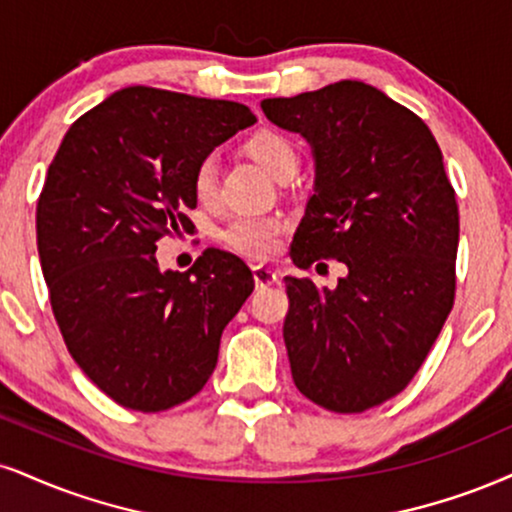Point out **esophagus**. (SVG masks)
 <instances>
[{
  "label": "esophagus",
  "mask_w": 512,
  "mask_h": 512,
  "mask_svg": "<svg viewBox=\"0 0 512 512\" xmlns=\"http://www.w3.org/2000/svg\"><path fill=\"white\" fill-rule=\"evenodd\" d=\"M280 280L277 273L273 268L268 266H254V282H256V289H263V287H270L275 285V282Z\"/></svg>",
  "instance_id": "obj_1"
}]
</instances>
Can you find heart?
Masks as SVG:
<instances>
[{"label":"heart","instance_id":"obj_1","mask_svg":"<svg viewBox=\"0 0 512 512\" xmlns=\"http://www.w3.org/2000/svg\"><path fill=\"white\" fill-rule=\"evenodd\" d=\"M244 151L273 180L289 178L294 173L299 154L285 135L275 130H256L244 140ZM194 199L199 204H213L218 194V161L213 154L201 156L189 175ZM285 220L280 216H237L220 230V239L237 254L249 258H268L277 251Z\"/></svg>","mask_w":512,"mask_h":512}]
</instances>
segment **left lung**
Instances as JSON below:
<instances>
[{"label":"left lung","instance_id":"obj_1","mask_svg":"<svg viewBox=\"0 0 512 512\" xmlns=\"http://www.w3.org/2000/svg\"><path fill=\"white\" fill-rule=\"evenodd\" d=\"M313 147L315 192L294 266L342 261L337 287L285 277V346L296 389L332 413L394 399L425 363L456 296L458 204L420 116L377 87L342 80L263 99Z\"/></svg>","mask_w":512,"mask_h":512}]
</instances>
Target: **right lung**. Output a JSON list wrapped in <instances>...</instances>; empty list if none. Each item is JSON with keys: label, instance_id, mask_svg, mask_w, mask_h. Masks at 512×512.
Wrapping results in <instances>:
<instances>
[{"label": "right lung", "instance_id": "1", "mask_svg": "<svg viewBox=\"0 0 512 512\" xmlns=\"http://www.w3.org/2000/svg\"><path fill=\"white\" fill-rule=\"evenodd\" d=\"M249 106L125 87L71 125L37 199V251L73 361L125 408L159 413L204 389L220 334L254 292L242 258L206 249L163 270L156 242L192 232L189 175L254 125Z\"/></svg>", "mask_w": 512, "mask_h": 512}]
</instances>
